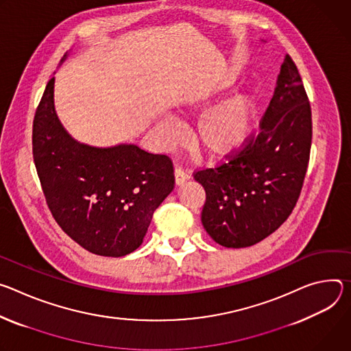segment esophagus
<instances>
[{"label":"esophagus","instance_id":"34e87169","mask_svg":"<svg viewBox=\"0 0 351 351\" xmlns=\"http://www.w3.org/2000/svg\"><path fill=\"white\" fill-rule=\"evenodd\" d=\"M174 178H176V185H182V184H185L188 181L189 176L182 169H176Z\"/></svg>","mask_w":351,"mask_h":351}]
</instances>
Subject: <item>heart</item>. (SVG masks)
<instances>
[{"instance_id":"1","label":"heart","mask_w":351,"mask_h":351,"mask_svg":"<svg viewBox=\"0 0 351 351\" xmlns=\"http://www.w3.org/2000/svg\"><path fill=\"white\" fill-rule=\"evenodd\" d=\"M226 86L227 84H221L213 90L189 95L180 106L181 112L186 117L198 115L208 107L213 95ZM254 114L255 103L247 93L217 103L195 124L191 136L193 147L210 160H223L236 154L250 139ZM159 132L167 145L177 143L181 136L178 124L170 117H163L159 121Z\"/></svg>"}]
</instances>
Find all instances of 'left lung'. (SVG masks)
Returning <instances> with one entry per match:
<instances>
[{
  "mask_svg": "<svg viewBox=\"0 0 351 351\" xmlns=\"http://www.w3.org/2000/svg\"><path fill=\"white\" fill-rule=\"evenodd\" d=\"M311 141L309 100L287 54L258 135L226 163L193 173L206 192L202 224L217 244L251 247L287 220L302 188Z\"/></svg>",
  "mask_w": 351,
  "mask_h": 351,
  "instance_id": "1",
  "label": "left lung"
}]
</instances>
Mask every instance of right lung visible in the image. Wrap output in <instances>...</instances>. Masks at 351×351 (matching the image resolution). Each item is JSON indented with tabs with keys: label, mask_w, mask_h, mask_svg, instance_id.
<instances>
[{
	"label": "right lung",
	"mask_w": 351,
	"mask_h": 351,
	"mask_svg": "<svg viewBox=\"0 0 351 351\" xmlns=\"http://www.w3.org/2000/svg\"><path fill=\"white\" fill-rule=\"evenodd\" d=\"M54 81L53 76L38 103L32 136L49 209L89 252L114 258L131 254L174 188L173 163L166 154L132 143L95 147L75 141L56 112Z\"/></svg>",
	"instance_id": "right-lung-1"
}]
</instances>
